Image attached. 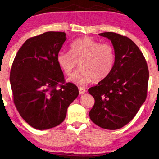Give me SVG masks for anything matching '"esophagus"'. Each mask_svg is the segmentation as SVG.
Instances as JSON below:
<instances>
[{
    "instance_id": "obj_1",
    "label": "esophagus",
    "mask_w": 159,
    "mask_h": 159,
    "mask_svg": "<svg viewBox=\"0 0 159 159\" xmlns=\"http://www.w3.org/2000/svg\"><path fill=\"white\" fill-rule=\"evenodd\" d=\"M79 92L80 94H84L86 92V90L83 88L80 87V88H79Z\"/></svg>"
}]
</instances>
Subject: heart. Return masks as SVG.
Masks as SVG:
<instances>
[{
  "instance_id": "heart-1",
  "label": "heart",
  "mask_w": 159,
  "mask_h": 159,
  "mask_svg": "<svg viewBox=\"0 0 159 159\" xmlns=\"http://www.w3.org/2000/svg\"><path fill=\"white\" fill-rule=\"evenodd\" d=\"M57 62L67 76L79 64L80 70L68 80L84 86L93 80L100 81L108 76L114 65L115 51L108 43L100 44L91 37H85L71 42L70 51H60Z\"/></svg>"
}]
</instances>
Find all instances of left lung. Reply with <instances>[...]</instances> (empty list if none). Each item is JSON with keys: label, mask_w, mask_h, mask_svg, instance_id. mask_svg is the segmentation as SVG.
Listing matches in <instances>:
<instances>
[{"label": "left lung", "mask_w": 159, "mask_h": 159, "mask_svg": "<svg viewBox=\"0 0 159 159\" xmlns=\"http://www.w3.org/2000/svg\"><path fill=\"white\" fill-rule=\"evenodd\" d=\"M99 35L111 41L115 62L108 76L88 89L95 101L89 115L100 127L115 130L127 125L145 102L149 71L143 53L131 39L111 32Z\"/></svg>", "instance_id": "obj_1"}]
</instances>
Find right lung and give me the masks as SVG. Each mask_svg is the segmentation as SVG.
Returning a JSON list of instances; mask_svg holds the SVG:
<instances>
[{
    "instance_id": "add662e5",
    "label": "right lung",
    "mask_w": 159,
    "mask_h": 159,
    "mask_svg": "<svg viewBox=\"0 0 159 159\" xmlns=\"http://www.w3.org/2000/svg\"><path fill=\"white\" fill-rule=\"evenodd\" d=\"M67 39L65 33L48 31L31 37L14 60L10 81L14 103L28 125L38 130L59 125L79 95L76 85L65 83L57 56Z\"/></svg>"
}]
</instances>
